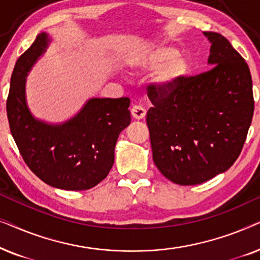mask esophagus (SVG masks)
Returning a JSON list of instances; mask_svg holds the SVG:
<instances>
[{
    "label": "esophagus",
    "instance_id": "34e87169",
    "mask_svg": "<svg viewBox=\"0 0 260 260\" xmlns=\"http://www.w3.org/2000/svg\"><path fill=\"white\" fill-rule=\"evenodd\" d=\"M145 113H147L145 109L140 105H135L131 109V115H133L135 119H143L145 117Z\"/></svg>",
    "mask_w": 260,
    "mask_h": 260
}]
</instances>
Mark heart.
<instances>
[{
  "label": "heart",
  "mask_w": 260,
  "mask_h": 260,
  "mask_svg": "<svg viewBox=\"0 0 260 260\" xmlns=\"http://www.w3.org/2000/svg\"><path fill=\"white\" fill-rule=\"evenodd\" d=\"M134 65L141 70L157 71L155 83L163 93H172L186 76L188 62L184 56L177 54V49L161 45L135 59Z\"/></svg>",
  "instance_id": "1"
}]
</instances>
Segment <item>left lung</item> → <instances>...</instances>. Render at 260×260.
Returning <instances> with one entry per match:
<instances>
[{
  "label": "left lung",
  "mask_w": 260,
  "mask_h": 260,
  "mask_svg": "<svg viewBox=\"0 0 260 260\" xmlns=\"http://www.w3.org/2000/svg\"><path fill=\"white\" fill-rule=\"evenodd\" d=\"M211 41V69L183 77L172 93L147 87L152 158L162 175L191 186L226 172L239 157L254 111L246 61L221 34L204 31Z\"/></svg>",
  "instance_id": "obj_1"
}]
</instances>
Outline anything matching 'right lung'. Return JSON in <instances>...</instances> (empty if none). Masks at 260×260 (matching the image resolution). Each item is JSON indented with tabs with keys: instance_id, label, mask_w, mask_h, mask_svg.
I'll list each match as a JSON object with an SVG mask.
<instances>
[{
	"instance_id": "add662e5",
	"label": "right lung",
	"mask_w": 260,
	"mask_h": 260,
	"mask_svg": "<svg viewBox=\"0 0 260 260\" xmlns=\"http://www.w3.org/2000/svg\"><path fill=\"white\" fill-rule=\"evenodd\" d=\"M47 42V34H39L14 67L7 98L10 133L23 161L45 183L65 190L90 189L112 168L116 142L131 122L130 99H90L61 125L35 119L24 99V83Z\"/></svg>"
}]
</instances>
